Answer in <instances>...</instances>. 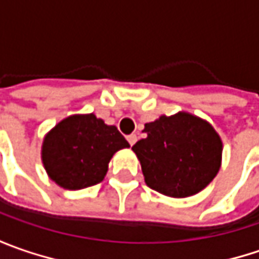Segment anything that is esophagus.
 I'll return each instance as SVG.
<instances>
[{"instance_id": "34e87169", "label": "esophagus", "mask_w": 259, "mask_h": 259, "mask_svg": "<svg viewBox=\"0 0 259 259\" xmlns=\"http://www.w3.org/2000/svg\"><path fill=\"white\" fill-rule=\"evenodd\" d=\"M126 140H128L130 145H134L135 143H137V135H135V134L128 135V137H126Z\"/></svg>"}]
</instances>
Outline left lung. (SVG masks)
<instances>
[{
  "label": "left lung",
  "instance_id": "obj_1",
  "mask_svg": "<svg viewBox=\"0 0 259 259\" xmlns=\"http://www.w3.org/2000/svg\"><path fill=\"white\" fill-rule=\"evenodd\" d=\"M145 138L133 145L145 184L168 197H189L219 173L222 138L212 124L180 111L144 125Z\"/></svg>",
  "mask_w": 259,
  "mask_h": 259
}]
</instances>
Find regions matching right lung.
<instances>
[{
  "instance_id": "obj_1",
  "label": "right lung",
  "mask_w": 259,
  "mask_h": 259,
  "mask_svg": "<svg viewBox=\"0 0 259 259\" xmlns=\"http://www.w3.org/2000/svg\"><path fill=\"white\" fill-rule=\"evenodd\" d=\"M130 144L115 125L95 114L62 119L45 135L41 161L50 180L67 190L101 183L112 155Z\"/></svg>"
}]
</instances>
